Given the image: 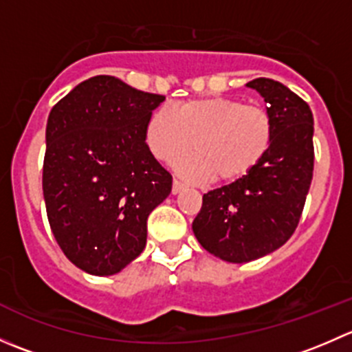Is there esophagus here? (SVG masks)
Listing matches in <instances>:
<instances>
[{
    "mask_svg": "<svg viewBox=\"0 0 352 352\" xmlns=\"http://www.w3.org/2000/svg\"><path fill=\"white\" fill-rule=\"evenodd\" d=\"M184 189H186V184L180 182V180H177V179H173V184H172V192H173V194H177V192H180V190H184Z\"/></svg>",
    "mask_w": 352,
    "mask_h": 352,
    "instance_id": "obj_1",
    "label": "esophagus"
}]
</instances>
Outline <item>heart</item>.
I'll return each mask as SVG.
<instances>
[{
    "label": "heart",
    "mask_w": 352,
    "mask_h": 352,
    "mask_svg": "<svg viewBox=\"0 0 352 352\" xmlns=\"http://www.w3.org/2000/svg\"><path fill=\"white\" fill-rule=\"evenodd\" d=\"M272 119L264 107L240 98L204 97L148 117L144 143L158 162L173 163L192 148L196 153L179 163L192 180L236 182L247 177L272 144Z\"/></svg>",
    "instance_id": "heart-1"
}]
</instances>
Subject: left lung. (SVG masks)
<instances>
[{
  "instance_id": "obj_1",
  "label": "left lung",
  "mask_w": 352,
  "mask_h": 352,
  "mask_svg": "<svg viewBox=\"0 0 352 352\" xmlns=\"http://www.w3.org/2000/svg\"><path fill=\"white\" fill-rule=\"evenodd\" d=\"M264 97L272 144L247 177L209 190L192 221L199 243L228 262H250L296 230L314 177V116L303 98L271 78L248 81Z\"/></svg>"
}]
</instances>
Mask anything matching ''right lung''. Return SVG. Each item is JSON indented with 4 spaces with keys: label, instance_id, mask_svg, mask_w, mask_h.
I'll return each mask as SVG.
<instances>
[{
    "label": "right lung",
    "instance_id": "right-lung-1",
    "mask_svg": "<svg viewBox=\"0 0 352 352\" xmlns=\"http://www.w3.org/2000/svg\"><path fill=\"white\" fill-rule=\"evenodd\" d=\"M163 95L116 76L74 87L49 113L42 190L52 235L81 271H122L146 245L150 212L172 190V175L144 143Z\"/></svg>",
    "mask_w": 352,
    "mask_h": 352
}]
</instances>
